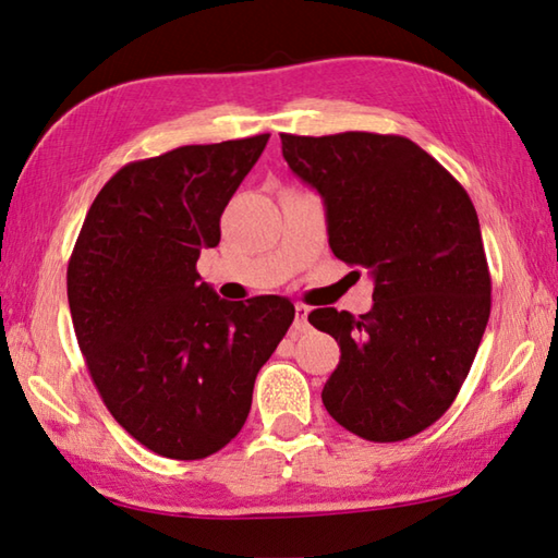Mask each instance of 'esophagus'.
I'll return each mask as SVG.
<instances>
[{"label": "esophagus", "mask_w": 558, "mask_h": 558, "mask_svg": "<svg viewBox=\"0 0 558 558\" xmlns=\"http://www.w3.org/2000/svg\"><path fill=\"white\" fill-rule=\"evenodd\" d=\"M307 313H310V307L307 305H302V302H298L295 305V332H305L307 329Z\"/></svg>", "instance_id": "esophagus-1"}]
</instances>
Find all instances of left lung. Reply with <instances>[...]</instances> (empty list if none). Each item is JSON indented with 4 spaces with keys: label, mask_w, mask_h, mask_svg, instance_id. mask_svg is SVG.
Wrapping results in <instances>:
<instances>
[{
    "label": "left lung",
    "mask_w": 558,
    "mask_h": 558,
    "mask_svg": "<svg viewBox=\"0 0 558 558\" xmlns=\"http://www.w3.org/2000/svg\"><path fill=\"white\" fill-rule=\"evenodd\" d=\"M282 157L323 196L329 248L366 268V315L319 307L310 325L342 356L323 389L327 413L374 442L433 426L456 401L489 319L477 211L460 182L399 135H280Z\"/></svg>",
    "instance_id": "obj_1"
}]
</instances>
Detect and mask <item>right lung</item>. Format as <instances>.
I'll return each mask as SVG.
<instances>
[{
    "label": "right lung",
    "mask_w": 558,
    "mask_h": 558,
    "mask_svg": "<svg viewBox=\"0 0 558 558\" xmlns=\"http://www.w3.org/2000/svg\"><path fill=\"white\" fill-rule=\"evenodd\" d=\"M270 135L177 147L110 177L69 260V307L102 403L157 456L202 460L248 418L295 317L288 298L226 302L196 272Z\"/></svg>",
    "instance_id": "1"
}]
</instances>
